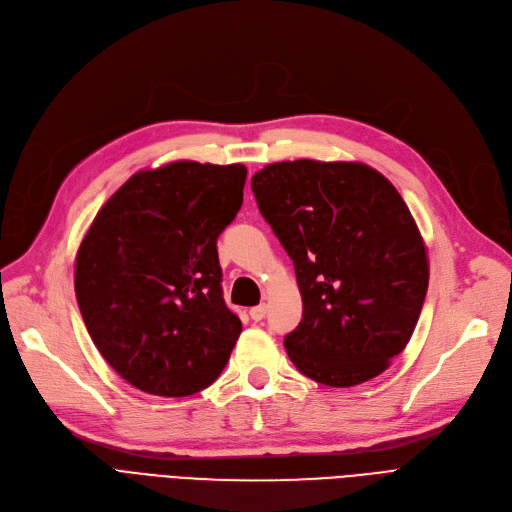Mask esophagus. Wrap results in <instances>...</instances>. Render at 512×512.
I'll return each instance as SVG.
<instances>
[{
	"label": "esophagus",
	"instance_id": "esophagus-1",
	"mask_svg": "<svg viewBox=\"0 0 512 512\" xmlns=\"http://www.w3.org/2000/svg\"><path fill=\"white\" fill-rule=\"evenodd\" d=\"M250 316H252V321H262L264 316H266V306H264V304L254 306V308L250 310Z\"/></svg>",
	"mask_w": 512,
	"mask_h": 512
}]
</instances>
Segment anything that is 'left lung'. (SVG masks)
I'll return each mask as SVG.
<instances>
[{
  "label": "left lung",
  "instance_id": "1",
  "mask_svg": "<svg viewBox=\"0 0 512 512\" xmlns=\"http://www.w3.org/2000/svg\"><path fill=\"white\" fill-rule=\"evenodd\" d=\"M252 191L294 260L304 312L283 339L291 362L329 387L381 375L429 285L423 237L396 187L360 162L294 160L258 170Z\"/></svg>",
  "mask_w": 512,
  "mask_h": 512
}]
</instances>
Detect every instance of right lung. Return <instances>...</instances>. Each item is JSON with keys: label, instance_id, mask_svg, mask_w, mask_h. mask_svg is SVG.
I'll return each mask as SVG.
<instances>
[{"label": "right lung", "instance_id": "obj_1", "mask_svg": "<svg viewBox=\"0 0 512 512\" xmlns=\"http://www.w3.org/2000/svg\"><path fill=\"white\" fill-rule=\"evenodd\" d=\"M243 164L139 170L102 206L75 262L85 327L145 394L183 398L223 373L241 321L223 300L216 239L243 202Z\"/></svg>", "mask_w": 512, "mask_h": 512}]
</instances>
